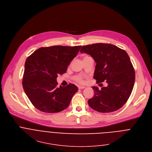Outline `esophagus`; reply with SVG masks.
Masks as SVG:
<instances>
[{"label":"esophagus","mask_w":152,"mask_h":152,"mask_svg":"<svg viewBox=\"0 0 152 152\" xmlns=\"http://www.w3.org/2000/svg\"><path fill=\"white\" fill-rule=\"evenodd\" d=\"M78 88H79V89H85V87L83 86H78Z\"/></svg>","instance_id":"1"}]
</instances>
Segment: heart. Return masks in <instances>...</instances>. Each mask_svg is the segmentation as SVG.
I'll use <instances>...</instances> for the list:
<instances>
[{"label":"heart","instance_id":"b5f03b06","mask_svg":"<svg viewBox=\"0 0 152 152\" xmlns=\"http://www.w3.org/2000/svg\"><path fill=\"white\" fill-rule=\"evenodd\" d=\"M88 56H85V57H83V58H86ZM73 80H75L76 82H78V83H83L85 82V76H83L82 75H76L73 77Z\"/></svg>","mask_w":152,"mask_h":152}]
</instances>
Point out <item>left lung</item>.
Returning a JSON list of instances; mask_svg holds the SVG:
<instances>
[{
  "label": "left lung",
  "instance_id": "obj_1",
  "mask_svg": "<svg viewBox=\"0 0 152 152\" xmlns=\"http://www.w3.org/2000/svg\"><path fill=\"white\" fill-rule=\"evenodd\" d=\"M80 53L92 56L96 63L94 78L99 83L106 81L107 87L99 90L92 87L94 96L89 106L101 113H110L121 108L130 96L134 82L135 70L125 50L110 44L98 43L83 46Z\"/></svg>",
  "mask_w": 152,
  "mask_h": 152
}]
</instances>
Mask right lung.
Here are the masks:
<instances>
[{
  "mask_svg": "<svg viewBox=\"0 0 152 152\" xmlns=\"http://www.w3.org/2000/svg\"><path fill=\"white\" fill-rule=\"evenodd\" d=\"M82 46L42 47L27 57L23 86L32 104L45 113H57L70 104L77 87L72 83L57 86V77L67 71Z\"/></svg>",
  "mask_w": 152,
  "mask_h": 152,
  "instance_id": "add662e5",
  "label": "right lung"
}]
</instances>
